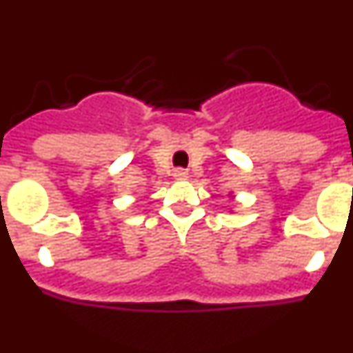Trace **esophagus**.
I'll use <instances>...</instances> for the list:
<instances>
[{
    "instance_id": "34e87169",
    "label": "esophagus",
    "mask_w": 353,
    "mask_h": 353,
    "mask_svg": "<svg viewBox=\"0 0 353 353\" xmlns=\"http://www.w3.org/2000/svg\"><path fill=\"white\" fill-rule=\"evenodd\" d=\"M173 176L176 180H185V179H189V173H187L185 170H174Z\"/></svg>"
}]
</instances>
